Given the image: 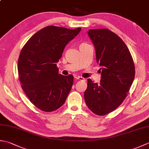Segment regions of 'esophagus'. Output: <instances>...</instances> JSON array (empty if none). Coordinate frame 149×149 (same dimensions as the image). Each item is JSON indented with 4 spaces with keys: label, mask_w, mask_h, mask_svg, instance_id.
Returning <instances> with one entry per match:
<instances>
[{
    "label": "esophagus",
    "mask_w": 149,
    "mask_h": 149,
    "mask_svg": "<svg viewBox=\"0 0 149 149\" xmlns=\"http://www.w3.org/2000/svg\"><path fill=\"white\" fill-rule=\"evenodd\" d=\"M75 79H76L77 80H81V81L84 80V79L81 76H75Z\"/></svg>",
    "instance_id": "obj_1"
}]
</instances>
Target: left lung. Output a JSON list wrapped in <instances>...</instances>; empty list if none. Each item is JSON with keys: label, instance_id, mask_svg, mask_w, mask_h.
Returning <instances> with one entry per match:
<instances>
[{"label": "left lung", "instance_id": "1", "mask_svg": "<svg viewBox=\"0 0 149 149\" xmlns=\"http://www.w3.org/2000/svg\"><path fill=\"white\" fill-rule=\"evenodd\" d=\"M88 34L95 49L100 66V83L88 79L84 100L88 108L104 115L117 108L125 99L134 81L135 68L125 43L107 29H90Z\"/></svg>", "mask_w": 149, "mask_h": 149}]
</instances>
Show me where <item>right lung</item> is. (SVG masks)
Returning <instances> with one entry per match:
<instances>
[{
    "mask_svg": "<svg viewBox=\"0 0 149 149\" xmlns=\"http://www.w3.org/2000/svg\"><path fill=\"white\" fill-rule=\"evenodd\" d=\"M81 30L47 26L31 36L22 49L18 62L19 79L25 93L40 109L51 112L65 103L74 76L59 74L56 63L66 45Z\"/></svg>",
    "mask_w": 149,
    "mask_h": 149,
    "instance_id": "add662e5",
    "label": "right lung"
}]
</instances>
